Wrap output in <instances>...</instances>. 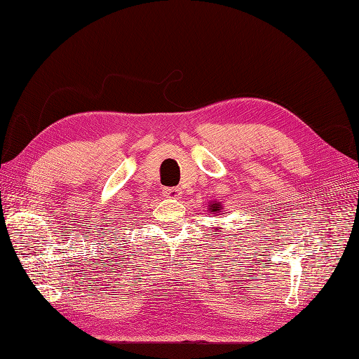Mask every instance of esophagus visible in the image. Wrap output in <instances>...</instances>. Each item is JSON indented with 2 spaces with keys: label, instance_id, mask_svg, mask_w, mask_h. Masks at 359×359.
<instances>
[{
  "label": "esophagus",
  "instance_id": "1",
  "mask_svg": "<svg viewBox=\"0 0 359 359\" xmlns=\"http://www.w3.org/2000/svg\"><path fill=\"white\" fill-rule=\"evenodd\" d=\"M163 194H166L168 198H172V199H178L181 196V189H178V187H165V189H163Z\"/></svg>",
  "mask_w": 359,
  "mask_h": 359
}]
</instances>
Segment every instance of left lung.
<instances>
[{
    "mask_svg": "<svg viewBox=\"0 0 359 359\" xmlns=\"http://www.w3.org/2000/svg\"><path fill=\"white\" fill-rule=\"evenodd\" d=\"M219 210H220V205H219V203H212V205H211V208H210V211H211V212H214V214H215V212H219Z\"/></svg>",
    "mask_w": 359,
    "mask_h": 359,
    "instance_id": "1",
    "label": "left lung"
}]
</instances>
